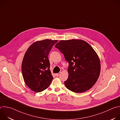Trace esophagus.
<instances>
[{"instance_id": "34e87169", "label": "esophagus", "mask_w": 120, "mask_h": 120, "mask_svg": "<svg viewBox=\"0 0 120 120\" xmlns=\"http://www.w3.org/2000/svg\"><path fill=\"white\" fill-rule=\"evenodd\" d=\"M60 75H61V73H57V74H56V76H59Z\"/></svg>"}]
</instances>
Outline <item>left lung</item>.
<instances>
[{"mask_svg":"<svg viewBox=\"0 0 120 120\" xmlns=\"http://www.w3.org/2000/svg\"><path fill=\"white\" fill-rule=\"evenodd\" d=\"M55 47L63 54L69 63L68 78L64 83L66 87L76 93L91 88L100 74L99 56L93 47L82 40H61Z\"/></svg>","mask_w":120,"mask_h":120,"instance_id":"8db88e82","label":"left lung"}]
</instances>
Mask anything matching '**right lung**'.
I'll list each match as a JSON object with an SVG mask.
<instances>
[{
  "instance_id": "1",
  "label": "right lung",
  "mask_w": 120,
  "mask_h": 120,
  "mask_svg": "<svg viewBox=\"0 0 120 120\" xmlns=\"http://www.w3.org/2000/svg\"><path fill=\"white\" fill-rule=\"evenodd\" d=\"M57 41L51 39L36 41L26 50L22 63V73L26 85L31 90L42 92L52 82L53 77L48 56Z\"/></svg>"
}]
</instances>
